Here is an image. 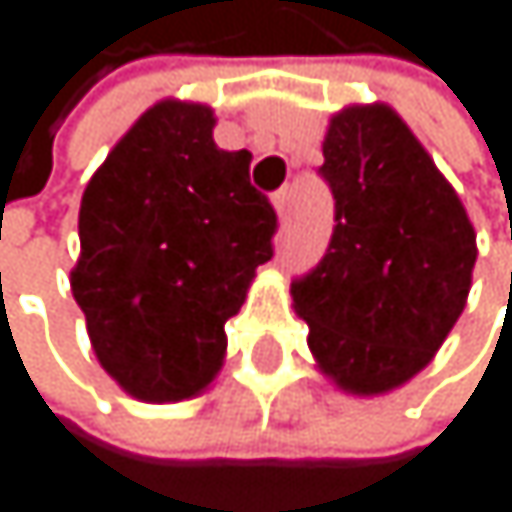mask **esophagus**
I'll return each mask as SVG.
<instances>
[{
    "label": "esophagus",
    "mask_w": 512,
    "mask_h": 512,
    "mask_svg": "<svg viewBox=\"0 0 512 512\" xmlns=\"http://www.w3.org/2000/svg\"><path fill=\"white\" fill-rule=\"evenodd\" d=\"M273 205H276V211H279V218H285L288 208H291V187H282V190H276V196H273Z\"/></svg>",
    "instance_id": "1"
}]
</instances>
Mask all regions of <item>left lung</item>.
Wrapping results in <instances>:
<instances>
[{
	"instance_id": "1",
	"label": "left lung",
	"mask_w": 512,
	"mask_h": 512,
	"mask_svg": "<svg viewBox=\"0 0 512 512\" xmlns=\"http://www.w3.org/2000/svg\"><path fill=\"white\" fill-rule=\"evenodd\" d=\"M319 178L334 196L322 261L294 276L310 350L350 393H387L433 359L458 322L476 233L418 137L390 107L331 119Z\"/></svg>"
}]
</instances>
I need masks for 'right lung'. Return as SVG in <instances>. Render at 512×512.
Segmentation results:
<instances>
[{
	"mask_svg": "<svg viewBox=\"0 0 512 512\" xmlns=\"http://www.w3.org/2000/svg\"><path fill=\"white\" fill-rule=\"evenodd\" d=\"M202 104L147 110L82 193L70 273L91 347L137 399L178 402L221 368L224 322L273 258L276 211L248 150H221Z\"/></svg>",
	"mask_w": 512,
	"mask_h": 512,
	"instance_id": "obj_1",
	"label": "right lung"
}]
</instances>
